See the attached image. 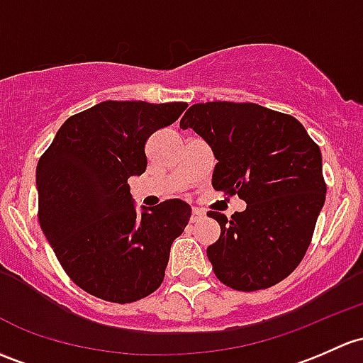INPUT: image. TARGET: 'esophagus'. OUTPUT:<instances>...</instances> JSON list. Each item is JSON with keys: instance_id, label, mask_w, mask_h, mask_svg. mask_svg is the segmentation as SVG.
I'll list each match as a JSON object with an SVG mask.
<instances>
[{"instance_id": "obj_1", "label": "esophagus", "mask_w": 363, "mask_h": 363, "mask_svg": "<svg viewBox=\"0 0 363 363\" xmlns=\"http://www.w3.org/2000/svg\"><path fill=\"white\" fill-rule=\"evenodd\" d=\"M205 217V212L200 211V208H193L191 212V223H200L201 219Z\"/></svg>"}]
</instances>
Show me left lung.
I'll list each match as a JSON object with an SVG mask.
<instances>
[{"label": "left lung", "mask_w": 363, "mask_h": 363, "mask_svg": "<svg viewBox=\"0 0 363 363\" xmlns=\"http://www.w3.org/2000/svg\"><path fill=\"white\" fill-rule=\"evenodd\" d=\"M181 128L211 146L213 189L247 203L231 219L207 212L220 226L207 249L213 273L235 291L273 287L303 261L325 203L320 147L291 114L252 102L194 104Z\"/></svg>", "instance_id": "8db88e82"}]
</instances>
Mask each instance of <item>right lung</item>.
I'll list each match as a JSON object with an SVG mask.
<instances>
[{
	"mask_svg": "<svg viewBox=\"0 0 363 363\" xmlns=\"http://www.w3.org/2000/svg\"><path fill=\"white\" fill-rule=\"evenodd\" d=\"M186 108L104 101L67 118L38 162L41 230L64 272L91 296L125 304L162 285L191 207L174 198L137 213L128 179L146 170L151 133Z\"/></svg>",
	"mask_w": 363,
	"mask_h": 363,
	"instance_id": "right-lung-1",
	"label": "right lung"
}]
</instances>
